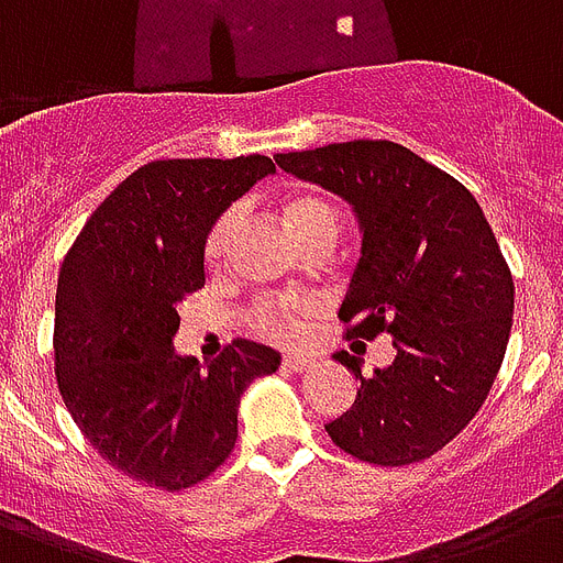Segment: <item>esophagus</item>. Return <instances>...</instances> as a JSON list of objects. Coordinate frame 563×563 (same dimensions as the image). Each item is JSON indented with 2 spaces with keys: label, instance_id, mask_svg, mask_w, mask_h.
<instances>
[{
  "label": "esophagus",
  "instance_id": "34e87169",
  "mask_svg": "<svg viewBox=\"0 0 563 563\" xmlns=\"http://www.w3.org/2000/svg\"><path fill=\"white\" fill-rule=\"evenodd\" d=\"M312 368H316L312 356H303V353H286L283 356V371H289V374H307Z\"/></svg>",
  "mask_w": 563,
  "mask_h": 563
}]
</instances>
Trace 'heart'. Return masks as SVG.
Returning a JSON list of instances; mask_svg holds the SVG:
<instances>
[{
  "mask_svg": "<svg viewBox=\"0 0 563 563\" xmlns=\"http://www.w3.org/2000/svg\"><path fill=\"white\" fill-rule=\"evenodd\" d=\"M286 224H289L291 236L298 245L309 242V239L316 236H330L335 239V230H339V216L324 198H318V195H295L286 201ZM233 228H236V210L221 212L219 221L212 224L210 236H207V260H219L224 254V247H228L230 236H233ZM254 321L260 330L272 335H280V339H291V335H298L303 330V316H300L298 307H291V303H260L254 312Z\"/></svg>",
  "mask_w": 563,
  "mask_h": 563,
  "instance_id": "obj_1",
  "label": "heart"
}]
</instances>
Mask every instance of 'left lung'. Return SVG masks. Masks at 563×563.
<instances>
[{
	"instance_id": "1",
	"label": "left lung",
	"mask_w": 563,
	"mask_h": 563,
	"mask_svg": "<svg viewBox=\"0 0 563 563\" xmlns=\"http://www.w3.org/2000/svg\"><path fill=\"white\" fill-rule=\"evenodd\" d=\"M274 163L351 203L362 256L339 318L351 339L388 333L394 362L362 376L356 400L327 423L360 462L400 467L450 444L497 379L515 316V283L485 212L446 172L388 140H353Z\"/></svg>"
}]
</instances>
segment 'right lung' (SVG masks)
I'll return each mask as SVG.
<instances>
[{
  "instance_id": "obj_1",
  "label": "right lung",
  "mask_w": 563,
  "mask_h": 563,
  "mask_svg": "<svg viewBox=\"0 0 563 563\" xmlns=\"http://www.w3.org/2000/svg\"><path fill=\"white\" fill-rule=\"evenodd\" d=\"M272 157L154 161L99 203L55 295V376L92 450L163 490L198 485L236 444L239 397L280 353L236 339L207 371L175 353L180 300L198 291L212 224Z\"/></svg>"
}]
</instances>
